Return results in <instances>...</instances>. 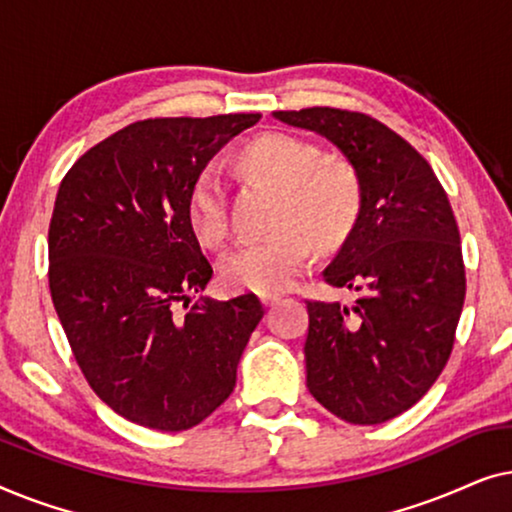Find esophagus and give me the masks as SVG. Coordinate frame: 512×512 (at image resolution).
Segmentation results:
<instances>
[{
    "instance_id": "34e87169",
    "label": "esophagus",
    "mask_w": 512,
    "mask_h": 512,
    "mask_svg": "<svg viewBox=\"0 0 512 512\" xmlns=\"http://www.w3.org/2000/svg\"><path fill=\"white\" fill-rule=\"evenodd\" d=\"M261 303H263L265 307H272L275 303H279V296H277V293H263Z\"/></svg>"
}]
</instances>
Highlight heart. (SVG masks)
<instances>
[{"label": "heart", "mask_w": 512, "mask_h": 512, "mask_svg": "<svg viewBox=\"0 0 512 512\" xmlns=\"http://www.w3.org/2000/svg\"><path fill=\"white\" fill-rule=\"evenodd\" d=\"M317 146L289 135H263L242 153L254 177L277 188L270 226L275 233L242 240L223 258L221 275L233 289L277 293L303 270L314 240L333 244L352 226L359 184L345 165L321 163ZM188 216L198 240L221 247L230 233L228 184L216 165L200 172L188 198Z\"/></svg>", "instance_id": "1"}]
</instances>
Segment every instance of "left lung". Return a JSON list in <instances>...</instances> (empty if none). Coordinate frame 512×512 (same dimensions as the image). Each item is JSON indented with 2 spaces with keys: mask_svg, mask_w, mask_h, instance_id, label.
<instances>
[{
  "mask_svg": "<svg viewBox=\"0 0 512 512\" xmlns=\"http://www.w3.org/2000/svg\"><path fill=\"white\" fill-rule=\"evenodd\" d=\"M331 142L359 181V212L326 270L352 305L307 300V389L349 424H382L438 380L466 296L459 228L431 165L387 125L356 111H275Z\"/></svg>",
  "mask_w": 512,
  "mask_h": 512,
  "instance_id": "1",
  "label": "left lung"
}]
</instances>
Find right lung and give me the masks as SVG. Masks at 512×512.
Masks as SVG:
<instances>
[{
  "instance_id": "right-lung-1",
  "label": "right lung",
  "mask_w": 512,
  "mask_h": 512,
  "mask_svg": "<svg viewBox=\"0 0 512 512\" xmlns=\"http://www.w3.org/2000/svg\"><path fill=\"white\" fill-rule=\"evenodd\" d=\"M258 121H137L83 153L60 184L48 228L55 312L95 394L139 426L186 431L212 415L263 319L254 293L177 310L212 279L188 216L191 188Z\"/></svg>"
}]
</instances>
